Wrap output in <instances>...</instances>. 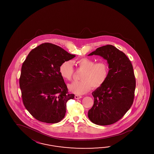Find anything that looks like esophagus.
Returning a JSON list of instances; mask_svg holds the SVG:
<instances>
[{
    "label": "esophagus",
    "mask_w": 154,
    "mask_h": 154,
    "mask_svg": "<svg viewBox=\"0 0 154 154\" xmlns=\"http://www.w3.org/2000/svg\"><path fill=\"white\" fill-rule=\"evenodd\" d=\"M75 99H80V98H82V96H80V95H75Z\"/></svg>",
    "instance_id": "obj_1"
}]
</instances>
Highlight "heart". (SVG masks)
Listing matches in <instances>:
<instances>
[{"label":"heart","instance_id":"heart-1","mask_svg":"<svg viewBox=\"0 0 154 154\" xmlns=\"http://www.w3.org/2000/svg\"><path fill=\"white\" fill-rule=\"evenodd\" d=\"M79 69L83 70L80 75L81 81H75L69 84L68 87L72 93L82 95L89 92L91 87L97 89L105 83L107 79L109 68L105 61H95L88 57L80 58L75 61ZM61 77L65 80L72 79L75 69L70 61H64L59 67Z\"/></svg>","mask_w":154,"mask_h":154}]
</instances>
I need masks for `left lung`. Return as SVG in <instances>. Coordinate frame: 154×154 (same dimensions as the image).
<instances>
[{"label": "left lung", "mask_w": 154, "mask_h": 154, "mask_svg": "<svg viewBox=\"0 0 154 154\" xmlns=\"http://www.w3.org/2000/svg\"><path fill=\"white\" fill-rule=\"evenodd\" d=\"M93 55L107 60L109 73L105 83L92 93L94 102L88 117L97 125H111L121 119L133 103L136 85L133 68L126 55L111 45L99 47L88 56Z\"/></svg>", "instance_id": "8db88e82"}]
</instances>
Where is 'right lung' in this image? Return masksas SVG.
I'll return each mask as SVG.
<instances>
[{
	"instance_id": "obj_1",
	"label": "right lung",
	"mask_w": 154,
	"mask_h": 154,
	"mask_svg": "<svg viewBox=\"0 0 154 154\" xmlns=\"http://www.w3.org/2000/svg\"><path fill=\"white\" fill-rule=\"evenodd\" d=\"M75 56L45 43L33 49L23 61L19 79L23 102L38 121L57 123L65 116L66 102L75 95L69 93L59 70L64 61Z\"/></svg>"
}]
</instances>
